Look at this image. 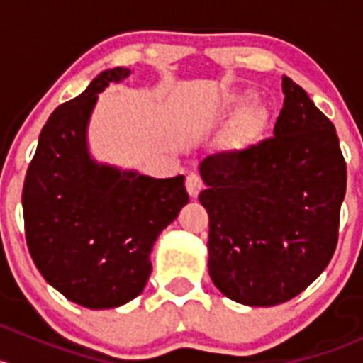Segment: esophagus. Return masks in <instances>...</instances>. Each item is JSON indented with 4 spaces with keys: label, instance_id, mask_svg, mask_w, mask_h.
<instances>
[{
    "label": "esophagus",
    "instance_id": "obj_1",
    "mask_svg": "<svg viewBox=\"0 0 363 363\" xmlns=\"http://www.w3.org/2000/svg\"><path fill=\"white\" fill-rule=\"evenodd\" d=\"M202 188H203L202 177H200L199 174H195V172L188 174V177H186V189H188L189 196H191V199H196L199 193L202 191Z\"/></svg>",
    "mask_w": 363,
    "mask_h": 363
}]
</instances>
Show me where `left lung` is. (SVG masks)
Returning a JSON list of instances; mask_svg holds the SVG:
<instances>
[{
    "mask_svg": "<svg viewBox=\"0 0 363 363\" xmlns=\"http://www.w3.org/2000/svg\"><path fill=\"white\" fill-rule=\"evenodd\" d=\"M274 137L200 163L208 274L228 298L270 307L302 294L337 246L346 161L334 124L283 77Z\"/></svg>",
    "mask_w": 363,
    "mask_h": 363,
    "instance_id": "8db88e82",
    "label": "left lung"
}]
</instances>
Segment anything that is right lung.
Instances as JSON below:
<instances>
[{
  "instance_id": "1",
  "label": "right lung",
  "mask_w": 363,
  "mask_h": 363,
  "mask_svg": "<svg viewBox=\"0 0 363 363\" xmlns=\"http://www.w3.org/2000/svg\"><path fill=\"white\" fill-rule=\"evenodd\" d=\"M130 73L105 69L52 112L23 188L26 242L36 269L87 309L119 307L142 294L156 239L189 200L184 175L155 179L91 158L87 126L98 94Z\"/></svg>"
}]
</instances>
